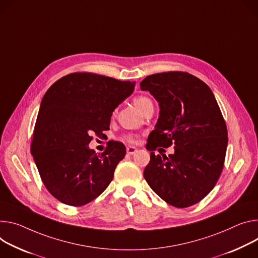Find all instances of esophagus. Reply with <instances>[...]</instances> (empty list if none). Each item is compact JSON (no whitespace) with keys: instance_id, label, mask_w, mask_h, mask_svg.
<instances>
[{"instance_id":"obj_1","label":"esophagus","mask_w":258,"mask_h":258,"mask_svg":"<svg viewBox=\"0 0 258 258\" xmlns=\"http://www.w3.org/2000/svg\"><path fill=\"white\" fill-rule=\"evenodd\" d=\"M137 152V148L135 146H127L126 147V153L132 155V154H135Z\"/></svg>"}]
</instances>
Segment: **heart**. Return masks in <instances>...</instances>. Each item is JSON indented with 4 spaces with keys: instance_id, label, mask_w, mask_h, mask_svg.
<instances>
[{
    "instance_id": "heart-1",
    "label": "heart",
    "mask_w": 258,
    "mask_h": 258,
    "mask_svg": "<svg viewBox=\"0 0 258 258\" xmlns=\"http://www.w3.org/2000/svg\"><path fill=\"white\" fill-rule=\"evenodd\" d=\"M150 103H151V101L148 98L144 97V96H139V97L134 99V104H135V106L137 107V109L140 112H143L144 109L146 108V106L149 105ZM125 140H127L128 142H133L134 141V137L133 136H126Z\"/></svg>"
}]
</instances>
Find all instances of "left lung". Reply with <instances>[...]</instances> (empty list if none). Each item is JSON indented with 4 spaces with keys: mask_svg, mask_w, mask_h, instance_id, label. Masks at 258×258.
Instances as JSON below:
<instances>
[{
    "mask_svg": "<svg viewBox=\"0 0 258 258\" xmlns=\"http://www.w3.org/2000/svg\"><path fill=\"white\" fill-rule=\"evenodd\" d=\"M140 86L160 109L146 145L151 153L144 178L169 205L192 206L214 188L223 169L228 138L216 99L205 82L186 72L153 74ZM172 144L174 155L153 152Z\"/></svg>",
    "mask_w": 258,
    "mask_h": 258,
    "instance_id": "8db88e82",
    "label": "left lung"
}]
</instances>
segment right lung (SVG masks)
Segmentation results:
<instances>
[{"label": "right lung", "instance_id": "obj_1", "mask_svg": "<svg viewBox=\"0 0 258 258\" xmlns=\"http://www.w3.org/2000/svg\"><path fill=\"white\" fill-rule=\"evenodd\" d=\"M93 73H72L44 95L33 134L31 152L47 190L59 202L80 207L98 198L113 179L126 151L111 142L102 154L88 147L92 134L109 130L112 112L135 88Z\"/></svg>", "mask_w": 258, "mask_h": 258}]
</instances>
